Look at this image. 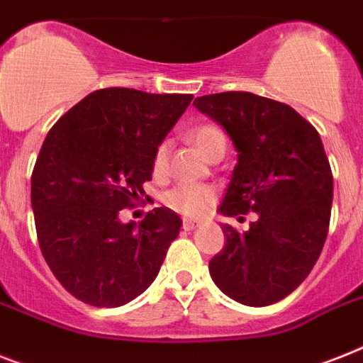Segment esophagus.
<instances>
[{
  "label": "esophagus",
  "mask_w": 363,
  "mask_h": 363,
  "mask_svg": "<svg viewBox=\"0 0 363 363\" xmlns=\"http://www.w3.org/2000/svg\"><path fill=\"white\" fill-rule=\"evenodd\" d=\"M196 228H199V222H194V220H188V218L182 220V229L184 231H194Z\"/></svg>",
  "instance_id": "1"
}]
</instances>
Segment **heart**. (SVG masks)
Listing matches in <instances>:
<instances>
[{"label": "heart", "instance_id": "1", "mask_svg": "<svg viewBox=\"0 0 363 363\" xmlns=\"http://www.w3.org/2000/svg\"><path fill=\"white\" fill-rule=\"evenodd\" d=\"M190 140L194 141V145L199 149L205 158L216 151H225V134H223L218 126L214 125H199L190 132ZM167 158H169V141H160L155 149L152 155V172L156 175H162L167 167ZM216 199V191L214 188L207 186V184H177L172 190L166 191L164 196V203L166 207L172 211L179 212L182 216L197 218L207 214L208 208L214 205Z\"/></svg>", "mask_w": 363, "mask_h": 363}]
</instances>
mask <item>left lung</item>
Returning <instances> with one entry per match:
<instances>
[{
    "label": "left lung",
    "mask_w": 363,
    "mask_h": 363,
    "mask_svg": "<svg viewBox=\"0 0 363 363\" xmlns=\"http://www.w3.org/2000/svg\"><path fill=\"white\" fill-rule=\"evenodd\" d=\"M194 106L223 126L238 152L220 212L257 216L244 233L223 225L212 281L240 304H276L308 278L328 235L334 177L319 132L291 106L244 91Z\"/></svg>",
    "instance_id": "1"
}]
</instances>
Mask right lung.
Returning a JSON list of instances; mask_svg holds the SVG:
<instances>
[{"instance_id":"add662e5","label":"right lung","mask_w":363,"mask_h":363,"mask_svg":"<svg viewBox=\"0 0 363 363\" xmlns=\"http://www.w3.org/2000/svg\"><path fill=\"white\" fill-rule=\"evenodd\" d=\"M191 99L99 89L46 135L31 175L38 246L59 284L85 304H128L160 272L181 218L156 207L135 225L119 212L145 196L156 145Z\"/></svg>"}]
</instances>
